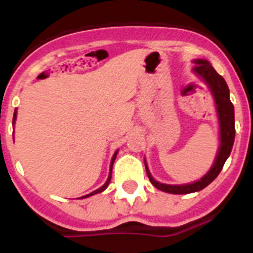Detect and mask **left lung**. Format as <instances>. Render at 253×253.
<instances>
[{
    "label": "left lung",
    "instance_id": "left-lung-1",
    "mask_svg": "<svg viewBox=\"0 0 253 253\" xmlns=\"http://www.w3.org/2000/svg\"><path fill=\"white\" fill-rule=\"evenodd\" d=\"M195 67H194V73L202 78L203 81L208 84L211 93L214 96L215 101L216 113H218L219 128H220V146H219L218 153H216L215 161H214L211 169L208 171L205 176H203L200 180L195 181L193 184L186 185H167L161 184L154 180L149 173V169L146 165V171L148 175L149 181L154 187H157L161 191L169 194H190L200 191L204 187H207L210 182H213L216 176L220 173L225 161L231 154L232 147L234 143V135H236V129H234V106L229 99V88L225 84L224 78L216 73L215 69L211 67V64L205 59H195L194 60Z\"/></svg>",
    "mask_w": 253,
    "mask_h": 253
}]
</instances>
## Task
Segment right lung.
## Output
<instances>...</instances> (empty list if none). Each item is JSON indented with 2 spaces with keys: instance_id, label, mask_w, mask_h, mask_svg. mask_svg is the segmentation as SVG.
Returning <instances> with one entry per match:
<instances>
[{
  "instance_id": "add662e5",
  "label": "right lung",
  "mask_w": 253,
  "mask_h": 253,
  "mask_svg": "<svg viewBox=\"0 0 253 253\" xmlns=\"http://www.w3.org/2000/svg\"><path fill=\"white\" fill-rule=\"evenodd\" d=\"M16 114H17V113H16V110H15V113H13L12 124H15V120H16ZM116 154H118V151H116L115 153H114L113 158H111V163H110V173H109V177H107L106 182H105V184L102 185V186L100 187V189L95 190V191H92V193H91V194H88V195H86V196H82V198H88V196H91V195H95V194L101 193V191H104V190L106 189L107 186H109V184H110V180H111V172H113V165H114V161H115V158H116Z\"/></svg>"
}]
</instances>
